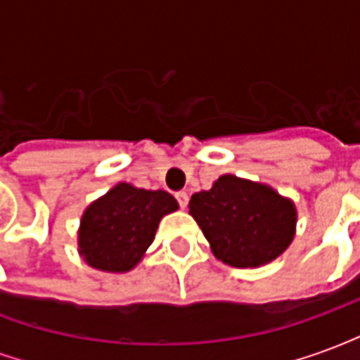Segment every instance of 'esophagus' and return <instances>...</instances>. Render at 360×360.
Segmentation results:
<instances>
[{"mask_svg": "<svg viewBox=\"0 0 360 360\" xmlns=\"http://www.w3.org/2000/svg\"><path fill=\"white\" fill-rule=\"evenodd\" d=\"M175 198H177V202H179L181 208H185V206H187L188 195H187V193H185V191H181V193H177V195H175Z\"/></svg>", "mask_w": 360, "mask_h": 360, "instance_id": "1", "label": "esophagus"}]
</instances>
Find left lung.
Masks as SVG:
<instances>
[{
  "label": "left lung",
  "instance_id": "8db88e82",
  "mask_svg": "<svg viewBox=\"0 0 360 360\" xmlns=\"http://www.w3.org/2000/svg\"><path fill=\"white\" fill-rule=\"evenodd\" d=\"M188 214L210 243L212 255L233 268L270 264L293 243L297 208L266 183L231 173L195 193Z\"/></svg>",
  "mask_w": 360,
  "mask_h": 360
}]
</instances>
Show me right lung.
Wrapping results in <instances>:
<instances>
[{"label":"right lung","instance_id":"obj_1","mask_svg":"<svg viewBox=\"0 0 360 360\" xmlns=\"http://www.w3.org/2000/svg\"><path fill=\"white\" fill-rule=\"evenodd\" d=\"M177 208L165 191L117 183L82 212L79 257L100 271H131L146 255L162 218Z\"/></svg>","mask_w":360,"mask_h":360}]
</instances>
